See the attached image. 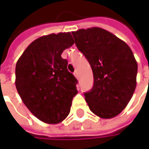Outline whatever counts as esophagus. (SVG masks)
<instances>
[{
	"label": "esophagus",
	"instance_id": "1",
	"mask_svg": "<svg viewBox=\"0 0 149 149\" xmlns=\"http://www.w3.org/2000/svg\"><path fill=\"white\" fill-rule=\"evenodd\" d=\"M74 76L77 77V79H78V78H79V75H78V72H74Z\"/></svg>",
	"mask_w": 149,
	"mask_h": 149
}]
</instances>
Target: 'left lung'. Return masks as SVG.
<instances>
[{"label":"left lung","mask_w":149,"mask_h":149,"mask_svg":"<svg viewBox=\"0 0 149 149\" xmlns=\"http://www.w3.org/2000/svg\"><path fill=\"white\" fill-rule=\"evenodd\" d=\"M75 44L93 73V86L84 93L94 114L109 119L126 107L136 87L138 64L132 49L117 36L97 27L72 31Z\"/></svg>","instance_id":"left-lung-1"}]
</instances>
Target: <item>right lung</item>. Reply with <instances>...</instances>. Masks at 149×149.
Wrapping results in <instances>:
<instances>
[{
  "mask_svg": "<svg viewBox=\"0 0 149 149\" xmlns=\"http://www.w3.org/2000/svg\"><path fill=\"white\" fill-rule=\"evenodd\" d=\"M74 44L70 32L42 36L22 53L15 68V86L22 101L36 118L58 124L70 113L77 79L68 71L63 52Z\"/></svg>",
  "mask_w": 149,
  "mask_h": 149,
  "instance_id": "obj_1",
  "label": "right lung"
}]
</instances>
